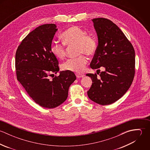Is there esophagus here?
I'll use <instances>...</instances> for the list:
<instances>
[{
    "mask_svg": "<svg viewBox=\"0 0 150 150\" xmlns=\"http://www.w3.org/2000/svg\"><path fill=\"white\" fill-rule=\"evenodd\" d=\"M76 77H77V78H78V79H79V78H82V77H83L84 76L83 75V74H76Z\"/></svg>",
    "mask_w": 150,
    "mask_h": 150,
    "instance_id": "1",
    "label": "esophagus"
}]
</instances>
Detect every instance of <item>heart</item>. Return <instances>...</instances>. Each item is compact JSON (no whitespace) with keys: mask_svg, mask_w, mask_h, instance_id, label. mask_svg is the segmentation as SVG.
Here are the masks:
<instances>
[{"mask_svg":"<svg viewBox=\"0 0 150 150\" xmlns=\"http://www.w3.org/2000/svg\"><path fill=\"white\" fill-rule=\"evenodd\" d=\"M61 39L64 43H52L51 47L52 54L58 59H62L66 55L64 44L69 46L76 45L78 54L91 56L96 51V38L77 26H71L64 30L61 35ZM87 63V58L81 55L77 58L69 59L62 64V67L64 70L80 73L84 71Z\"/></svg>","mask_w":150,"mask_h":150,"instance_id":"1","label":"heart"}]
</instances>
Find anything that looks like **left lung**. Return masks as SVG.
I'll list each match as a JSON object with an SVG mask.
<instances>
[{
  "label": "left lung",
  "instance_id": "1",
  "mask_svg": "<svg viewBox=\"0 0 150 150\" xmlns=\"http://www.w3.org/2000/svg\"><path fill=\"white\" fill-rule=\"evenodd\" d=\"M92 21L98 45L91 67L97 69L102 66L105 70L100 73L99 79L96 74H86L92 81L87 93L93 102L108 105L120 99L131 86L135 71V52L132 44L114 23L103 18Z\"/></svg>",
  "mask_w": 150,
  "mask_h": 150
}]
</instances>
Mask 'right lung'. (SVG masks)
<instances>
[{
    "label": "right lung",
    "instance_id": "1",
    "mask_svg": "<svg viewBox=\"0 0 150 150\" xmlns=\"http://www.w3.org/2000/svg\"><path fill=\"white\" fill-rule=\"evenodd\" d=\"M58 30L55 24H45L30 32L22 41L16 54L18 81L30 97L47 108L58 107L68 96L70 85L76 80L73 71H61L50 80V74L59 71L58 61L52 54V41Z\"/></svg>",
    "mask_w": 150,
    "mask_h": 150
}]
</instances>
